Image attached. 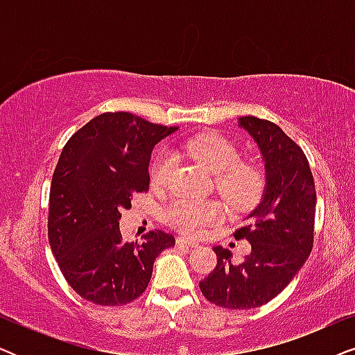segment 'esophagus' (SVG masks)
Segmentation results:
<instances>
[{
	"label": "esophagus",
	"instance_id": "1",
	"mask_svg": "<svg viewBox=\"0 0 355 355\" xmlns=\"http://www.w3.org/2000/svg\"><path fill=\"white\" fill-rule=\"evenodd\" d=\"M176 244L178 245H186V247H198V242L197 241H192V239H186V237H178L176 239Z\"/></svg>",
	"mask_w": 355,
	"mask_h": 355
}]
</instances>
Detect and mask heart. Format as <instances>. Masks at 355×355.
<instances>
[{"label":"heart","instance_id":"b5f03b06","mask_svg":"<svg viewBox=\"0 0 355 355\" xmlns=\"http://www.w3.org/2000/svg\"><path fill=\"white\" fill-rule=\"evenodd\" d=\"M184 153L216 176V187L223 198L234 208H244L260 196L263 179L260 169L252 163L237 162L239 152L230 140L218 134L197 135L184 144ZM174 158L163 152L150 166V184L163 187L173 171ZM223 218V207L218 202L178 200L166 211V221L174 230L186 234H200Z\"/></svg>","mask_w":355,"mask_h":355}]
</instances>
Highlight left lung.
Wrapping results in <instances>:
<instances>
[{
  "instance_id": "left-lung-1",
  "label": "left lung",
  "mask_w": 355,
  "mask_h": 355,
  "mask_svg": "<svg viewBox=\"0 0 355 355\" xmlns=\"http://www.w3.org/2000/svg\"><path fill=\"white\" fill-rule=\"evenodd\" d=\"M265 162V191L245 225L234 231L252 252L232 265L231 252L215 247L216 266L200 291L207 300L231 310L255 309L275 299L302 268L313 247L317 192L307 157L279 125L255 116H242Z\"/></svg>"
}]
</instances>
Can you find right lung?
I'll return each instance as SVG.
<instances>
[{
    "instance_id": "right-lung-1",
    "label": "right lung",
    "mask_w": 355,
    "mask_h": 355,
    "mask_svg": "<svg viewBox=\"0 0 355 355\" xmlns=\"http://www.w3.org/2000/svg\"><path fill=\"white\" fill-rule=\"evenodd\" d=\"M178 128L148 123L125 111L103 113L77 130L62 148L51 179L48 241L61 273L80 297L118 307L144 294L155 259L176 244L150 231L124 242L121 211L147 192L152 150Z\"/></svg>"
}]
</instances>
